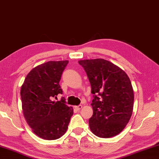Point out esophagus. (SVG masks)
I'll list each match as a JSON object with an SVG mask.
<instances>
[{
    "label": "esophagus",
    "instance_id": "esophagus-1",
    "mask_svg": "<svg viewBox=\"0 0 159 159\" xmlns=\"http://www.w3.org/2000/svg\"><path fill=\"white\" fill-rule=\"evenodd\" d=\"M82 107H83V106H82V105H79V106L75 107V109H76V110H78V111H79V110H80V109H81Z\"/></svg>",
    "mask_w": 159,
    "mask_h": 159
}]
</instances>
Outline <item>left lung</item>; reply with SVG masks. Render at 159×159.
<instances>
[{
	"mask_svg": "<svg viewBox=\"0 0 159 159\" xmlns=\"http://www.w3.org/2000/svg\"><path fill=\"white\" fill-rule=\"evenodd\" d=\"M87 74L93 99L90 130L99 138H110L119 134L133 114L134 93L125 72L104 59L79 60Z\"/></svg>",
	"mask_w": 159,
	"mask_h": 159,
	"instance_id": "1",
	"label": "left lung"
}]
</instances>
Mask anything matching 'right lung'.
<instances>
[{
    "instance_id": "right-lung-1",
    "label": "right lung",
    "mask_w": 159,
    "mask_h": 159,
    "mask_svg": "<svg viewBox=\"0 0 159 159\" xmlns=\"http://www.w3.org/2000/svg\"><path fill=\"white\" fill-rule=\"evenodd\" d=\"M68 63V60L50 61L34 67L21 87L24 116L34 133L46 140L61 138L74 114L64 98L52 100L62 94L59 83Z\"/></svg>"
}]
</instances>
